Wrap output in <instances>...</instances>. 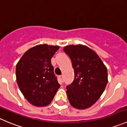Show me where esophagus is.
<instances>
[{
	"instance_id": "obj_1",
	"label": "esophagus",
	"mask_w": 127,
	"mask_h": 127,
	"mask_svg": "<svg viewBox=\"0 0 127 127\" xmlns=\"http://www.w3.org/2000/svg\"><path fill=\"white\" fill-rule=\"evenodd\" d=\"M59 78L61 79V81H64V80H63V76H62V75H60V76H59Z\"/></svg>"
}]
</instances>
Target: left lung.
Segmentation results:
<instances>
[{
  "mask_svg": "<svg viewBox=\"0 0 127 127\" xmlns=\"http://www.w3.org/2000/svg\"><path fill=\"white\" fill-rule=\"evenodd\" d=\"M64 51L69 56L75 78L66 86L71 106L78 109L92 106L103 93L107 84V70L97 54L83 45H69Z\"/></svg>",
  "mask_w": 127,
  "mask_h": 127,
  "instance_id": "left-lung-1",
  "label": "left lung"
}]
</instances>
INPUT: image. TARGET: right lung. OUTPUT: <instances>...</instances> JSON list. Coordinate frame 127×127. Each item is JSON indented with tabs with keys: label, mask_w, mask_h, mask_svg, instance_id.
Listing matches in <instances>:
<instances>
[{
	"label": "right lung",
	"mask_w": 127,
	"mask_h": 127,
	"mask_svg": "<svg viewBox=\"0 0 127 127\" xmlns=\"http://www.w3.org/2000/svg\"><path fill=\"white\" fill-rule=\"evenodd\" d=\"M59 46L40 44L28 50L16 66L18 86L32 105L46 106L52 102L61 85L54 73L51 59Z\"/></svg>",
	"instance_id": "add662e5"
}]
</instances>
